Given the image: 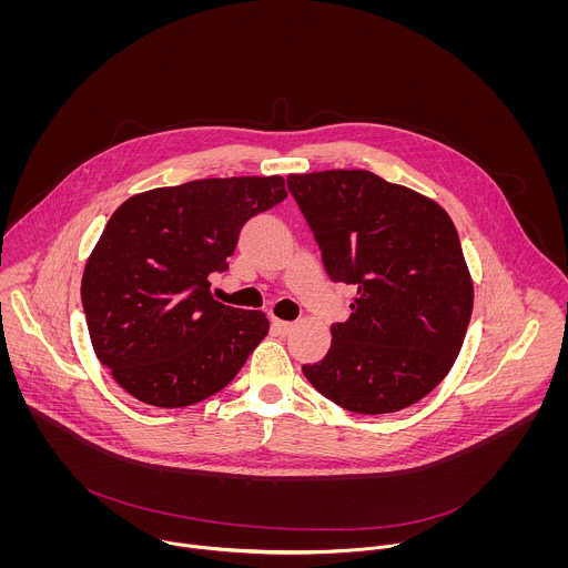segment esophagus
Instances as JSON below:
<instances>
[{"instance_id":"esophagus-1","label":"esophagus","mask_w":568,"mask_h":568,"mask_svg":"<svg viewBox=\"0 0 568 568\" xmlns=\"http://www.w3.org/2000/svg\"><path fill=\"white\" fill-rule=\"evenodd\" d=\"M293 327H295V324H291V322L271 320V329H273L275 334H282V336H286V334H291V332H293Z\"/></svg>"}]
</instances>
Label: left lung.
<instances>
[{
    "mask_svg": "<svg viewBox=\"0 0 568 568\" xmlns=\"http://www.w3.org/2000/svg\"><path fill=\"white\" fill-rule=\"evenodd\" d=\"M332 282L352 284L349 320L332 324L311 385L354 413L415 405L450 372L475 288L450 216L369 170L288 174Z\"/></svg>",
    "mask_w": 568,
    "mask_h": 568,
    "instance_id": "obj_1",
    "label": "left lung"
}]
</instances>
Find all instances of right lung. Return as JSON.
<instances>
[{
    "instance_id": "1",
    "label": "right lung",
    "mask_w": 568,
    "mask_h": 568,
    "mask_svg": "<svg viewBox=\"0 0 568 568\" xmlns=\"http://www.w3.org/2000/svg\"><path fill=\"white\" fill-rule=\"evenodd\" d=\"M286 199L282 176L199 179L124 201L82 273L91 345L113 381L146 405L214 396L268 332L260 311L216 302L244 223Z\"/></svg>"
}]
</instances>
